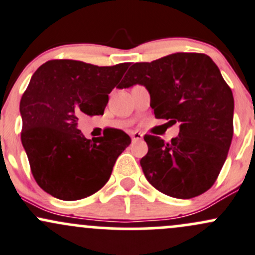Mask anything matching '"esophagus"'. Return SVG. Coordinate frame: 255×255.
I'll list each match as a JSON object with an SVG mask.
<instances>
[{
	"mask_svg": "<svg viewBox=\"0 0 255 255\" xmlns=\"http://www.w3.org/2000/svg\"><path fill=\"white\" fill-rule=\"evenodd\" d=\"M130 136H132L133 141H138V140H141L142 136H144V134L140 132H132L130 133Z\"/></svg>",
	"mask_w": 255,
	"mask_h": 255,
	"instance_id": "esophagus-1",
	"label": "esophagus"
}]
</instances>
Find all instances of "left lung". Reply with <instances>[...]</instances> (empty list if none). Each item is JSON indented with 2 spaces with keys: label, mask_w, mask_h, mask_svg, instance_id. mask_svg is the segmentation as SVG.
Here are the masks:
<instances>
[{
  "label": "left lung",
  "mask_w": 255,
  "mask_h": 255,
  "mask_svg": "<svg viewBox=\"0 0 255 255\" xmlns=\"http://www.w3.org/2000/svg\"><path fill=\"white\" fill-rule=\"evenodd\" d=\"M146 87L156 119L179 122L169 142L145 135L149 151L140 159L147 181L175 198L211 189L228 157L234 135V97L208 55L174 53L130 66L120 88Z\"/></svg>",
  "instance_id": "1"
}]
</instances>
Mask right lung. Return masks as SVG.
<instances>
[{
    "label": "right lung",
    "instance_id": "obj_1",
    "mask_svg": "<svg viewBox=\"0 0 255 255\" xmlns=\"http://www.w3.org/2000/svg\"><path fill=\"white\" fill-rule=\"evenodd\" d=\"M128 65L49 60L32 75L20 100L21 142L33 178L47 194L76 201L108 183L129 135L110 128L91 140L78 129V121L104 114L109 94Z\"/></svg>",
    "mask_w": 255,
    "mask_h": 255
}]
</instances>
